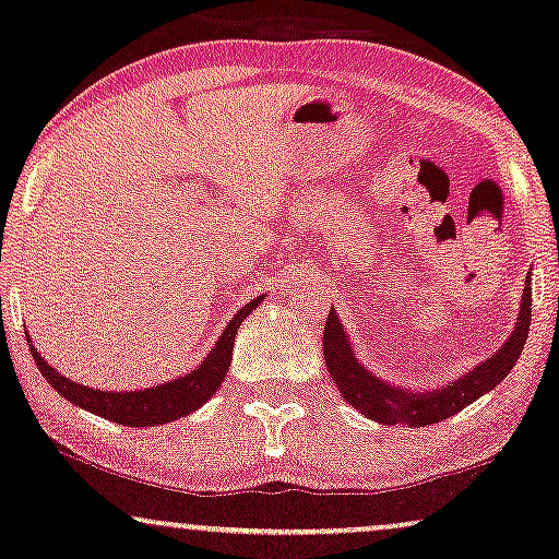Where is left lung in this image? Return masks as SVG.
<instances>
[{"label": "left lung", "instance_id": "1", "mask_svg": "<svg viewBox=\"0 0 559 559\" xmlns=\"http://www.w3.org/2000/svg\"><path fill=\"white\" fill-rule=\"evenodd\" d=\"M528 324H532V284L526 281L524 286V301L519 309V322L508 337L503 348L496 356L487 358L477 369L464 373L462 379L451 381L449 386L433 392L413 394L400 386L384 384L379 377L356 361L348 337L341 320L335 317V309H330L328 322H324L322 332V348H324V364L332 373V381L337 384V392L348 402L353 409L361 415H369L371 420L381 423V426H430V423H441L456 415L472 402L483 397L485 392L496 390L503 381L508 371L519 361L521 350L528 337Z\"/></svg>", "mask_w": 559, "mask_h": 559}]
</instances>
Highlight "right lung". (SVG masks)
Listing matches in <instances>:
<instances>
[{"label":"right lung","instance_id":"right-lung-1","mask_svg":"<svg viewBox=\"0 0 559 559\" xmlns=\"http://www.w3.org/2000/svg\"><path fill=\"white\" fill-rule=\"evenodd\" d=\"M258 304L260 299H252L247 307H242L235 317H231L224 335L216 341L214 350L209 353L206 361L198 366L193 373L167 381V384L152 386V390L100 392L92 390V386H82L72 379L61 377L53 366H48L44 358H40V353L33 348L31 337H27V343H31L33 361L40 369V373H44L48 384H51L59 394H63L72 405H80L84 409H90V413L103 415V418H108L112 423H123V426H159V423H173L182 418V415L193 413V409L211 400V394L222 386L224 373H227L231 361V348H235L239 324L245 322V317L250 314Z\"/></svg>","mask_w":559,"mask_h":559}]
</instances>
